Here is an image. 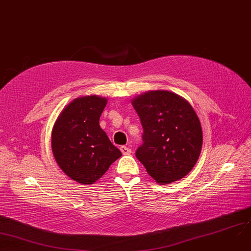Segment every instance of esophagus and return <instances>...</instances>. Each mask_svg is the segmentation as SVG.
Listing matches in <instances>:
<instances>
[{"label": "esophagus", "instance_id": "1", "mask_svg": "<svg viewBox=\"0 0 251 251\" xmlns=\"http://www.w3.org/2000/svg\"><path fill=\"white\" fill-rule=\"evenodd\" d=\"M120 150H121V152H122L123 155H129V154L131 153V149L128 148V147H126V146H121V147H120Z\"/></svg>", "mask_w": 251, "mask_h": 251}]
</instances>
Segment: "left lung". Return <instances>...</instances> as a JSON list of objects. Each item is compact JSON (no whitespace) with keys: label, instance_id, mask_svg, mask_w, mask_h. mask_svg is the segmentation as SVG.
Masks as SVG:
<instances>
[{"label":"left lung","instance_id":"left-lung-1","mask_svg":"<svg viewBox=\"0 0 251 251\" xmlns=\"http://www.w3.org/2000/svg\"><path fill=\"white\" fill-rule=\"evenodd\" d=\"M132 105L143 127V144L135 155L148 174L159 184L186 176L202 148V129L191 105L168 91H150Z\"/></svg>","mask_w":251,"mask_h":251}]
</instances>
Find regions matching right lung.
Wrapping results in <instances>:
<instances>
[{
	"instance_id": "1",
	"label": "right lung",
	"mask_w": 251,
	"mask_h": 251,
	"mask_svg": "<svg viewBox=\"0 0 251 251\" xmlns=\"http://www.w3.org/2000/svg\"><path fill=\"white\" fill-rule=\"evenodd\" d=\"M107 99L77 98L60 114L52 131V151L60 168L81 184H93L122 156L99 125Z\"/></svg>"
}]
</instances>
